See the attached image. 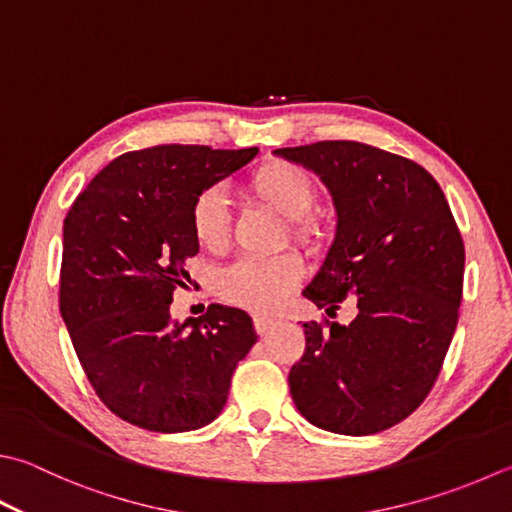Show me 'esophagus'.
<instances>
[{"mask_svg": "<svg viewBox=\"0 0 512 512\" xmlns=\"http://www.w3.org/2000/svg\"><path fill=\"white\" fill-rule=\"evenodd\" d=\"M274 325H276L274 318H267V316H254V330H256L260 336L267 334L269 330H272Z\"/></svg>", "mask_w": 512, "mask_h": 512, "instance_id": "esophagus-1", "label": "esophagus"}]
</instances>
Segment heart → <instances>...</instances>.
Returning a JSON list of instances; mask_svg holds the SVG:
<instances>
[{
  "instance_id": "1",
  "label": "heart",
  "mask_w": 512,
  "mask_h": 512,
  "mask_svg": "<svg viewBox=\"0 0 512 512\" xmlns=\"http://www.w3.org/2000/svg\"><path fill=\"white\" fill-rule=\"evenodd\" d=\"M247 194L287 218V231L303 247H318L325 229L310 209L316 200V185L310 173L285 160L263 162L245 182ZM189 227L196 243L216 254L229 243V207L218 187H207L194 198ZM303 260L294 252L272 258H240L216 278L218 294L227 303L249 312L269 314L303 281Z\"/></svg>"
}]
</instances>
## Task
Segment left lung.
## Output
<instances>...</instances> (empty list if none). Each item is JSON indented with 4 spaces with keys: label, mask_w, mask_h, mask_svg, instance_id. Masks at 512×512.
Wrapping results in <instances>:
<instances>
[{
    "label": "left lung",
    "mask_w": 512,
    "mask_h": 512,
    "mask_svg": "<svg viewBox=\"0 0 512 512\" xmlns=\"http://www.w3.org/2000/svg\"><path fill=\"white\" fill-rule=\"evenodd\" d=\"M330 187L339 225L305 298L350 325L305 323L289 392L314 426L374 435L417 410L441 372L464 294V240L439 182L417 162L354 140L276 149Z\"/></svg>",
    "instance_id": "left-lung-1"
}]
</instances>
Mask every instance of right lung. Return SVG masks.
<instances>
[{
    "instance_id": "obj_1",
    "label": "right lung",
    "mask_w": 512,
    "mask_h": 512,
    "mask_svg": "<svg viewBox=\"0 0 512 512\" xmlns=\"http://www.w3.org/2000/svg\"><path fill=\"white\" fill-rule=\"evenodd\" d=\"M256 153L202 144L122 153L64 218L60 312L91 388L131 426H207L256 343L252 318L236 307L214 303L180 325L169 318L173 292L196 283L185 267L198 254L194 198Z\"/></svg>"
}]
</instances>
